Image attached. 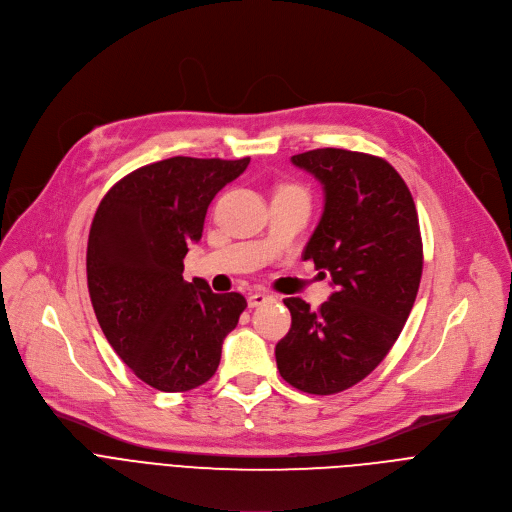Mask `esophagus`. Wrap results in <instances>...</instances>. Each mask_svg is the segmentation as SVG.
<instances>
[{"instance_id": "1", "label": "esophagus", "mask_w": 512, "mask_h": 512, "mask_svg": "<svg viewBox=\"0 0 512 512\" xmlns=\"http://www.w3.org/2000/svg\"><path fill=\"white\" fill-rule=\"evenodd\" d=\"M269 300H273L269 294H263V291H255V294H251V296H249L247 304H249V308H259V306L267 304Z\"/></svg>"}]
</instances>
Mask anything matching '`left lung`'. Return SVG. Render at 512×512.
<instances>
[{
    "instance_id": "1",
    "label": "left lung",
    "mask_w": 512,
    "mask_h": 512,
    "mask_svg": "<svg viewBox=\"0 0 512 512\" xmlns=\"http://www.w3.org/2000/svg\"><path fill=\"white\" fill-rule=\"evenodd\" d=\"M291 164L324 186L304 259L328 271L336 291L318 310L302 298L283 300L291 328L275 360L291 387L334 395L379 367L409 318L423 271L419 218L407 184L383 158L322 148Z\"/></svg>"
}]
</instances>
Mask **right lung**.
<instances>
[{
    "mask_svg": "<svg viewBox=\"0 0 512 512\" xmlns=\"http://www.w3.org/2000/svg\"><path fill=\"white\" fill-rule=\"evenodd\" d=\"M251 158L176 156L121 178L101 200L87 245V281L99 326L131 373L164 393L206 383L247 302L182 277L216 192Z\"/></svg>",
    "mask_w": 512,
    "mask_h": 512,
    "instance_id": "1",
    "label": "right lung"
}]
</instances>
